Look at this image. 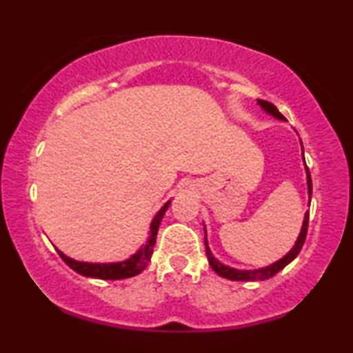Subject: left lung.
Masks as SVG:
<instances>
[{"label":"left lung","instance_id":"obj_1","mask_svg":"<svg viewBox=\"0 0 353 353\" xmlns=\"http://www.w3.org/2000/svg\"><path fill=\"white\" fill-rule=\"evenodd\" d=\"M257 103H259L260 108L265 110V112L270 114V115H273L274 119L286 120V117H284V115L279 112V110L274 108L272 103H268V101L257 99ZM302 159H303V163H305V157H303V148H302ZM305 172H307L308 205H310V199H312V178H310V172H308L307 163H305ZM307 228H308V212H305V215H303V223H302L301 233H299V238L296 241V244H294V248L289 250V252L284 255L283 259L276 260V262H273L272 265H268V267L255 268V270H238V268L228 267V265L219 262V260L214 257V254H212V250L209 248V243H207V231H205V239H204V243H205V254H207V259H209V265L212 267V270H214L216 274H220L221 278L231 279V281H263V279L272 278L278 272H281V270L286 267V265L291 263L292 260L297 257L299 252H301L303 243H305Z\"/></svg>","mask_w":353,"mask_h":353}]
</instances>
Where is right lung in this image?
Segmentation results:
<instances>
[{
  "instance_id": "right-lung-1",
  "label": "right lung",
  "mask_w": 353,
  "mask_h": 353,
  "mask_svg": "<svg viewBox=\"0 0 353 353\" xmlns=\"http://www.w3.org/2000/svg\"><path fill=\"white\" fill-rule=\"evenodd\" d=\"M172 201H167L165 204L162 205V209L157 212L156 216H154L151 221V228H149V236L141 248H139L137 252H134L132 257L127 260H122V262H112V263H91V262H79V260H74L67 257L64 252H61L59 249L57 254L61 255V259L69 265V267L77 272L79 274H83V276L88 278H98V279H125L137 276L143 272L144 268L148 267V262L151 260L154 244H156V236L159 231V225L165 215V212L170 205Z\"/></svg>"
}]
</instances>
